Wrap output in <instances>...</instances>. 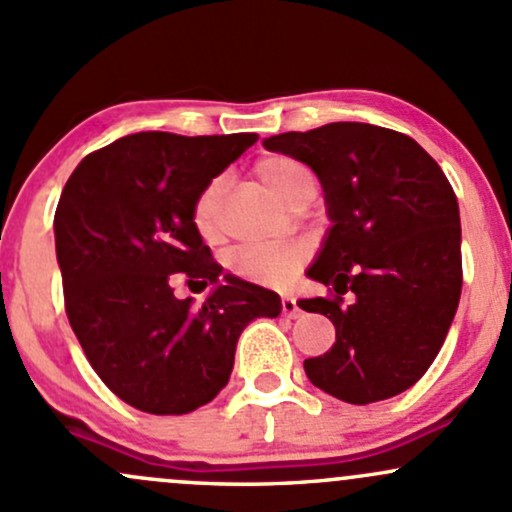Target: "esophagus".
Here are the masks:
<instances>
[{"mask_svg": "<svg viewBox=\"0 0 512 512\" xmlns=\"http://www.w3.org/2000/svg\"><path fill=\"white\" fill-rule=\"evenodd\" d=\"M282 313H284V316H289V318L301 316V308H299V303H296V299H291V296H284V299H282Z\"/></svg>", "mask_w": 512, "mask_h": 512, "instance_id": "obj_1", "label": "esophagus"}]
</instances>
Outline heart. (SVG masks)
I'll use <instances>...</instances> for the list:
<instances>
[{
  "label": "heart",
  "instance_id": "1",
  "mask_svg": "<svg viewBox=\"0 0 512 512\" xmlns=\"http://www.w3.org/2000/svg\"><path fill=\"white\" fill-rule=\"evenodd\" d=\"M257 177L286 206L299 196L316 189V179L299 160L284 155H272L257 162ZM218 206H221V182L206 184L196 196L192 221L201 238H213L218 230ZM303 262V252L294 245H250L240 247L230 257V269L240 279L260 286H284L294 279Z\"/></svg>",
  "mask_w": 512,
  "mask_h": 512
}]
</instances>
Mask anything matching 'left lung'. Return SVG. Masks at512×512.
Instances as JSON below:
<instances>
[{
	"mask_svg": "<svg viewBox=\"0 0 512 512\" xmlns=\"http://www.w3.org/2000/svg\"><path fill=\"white\" fill-rule=\"evenodd\" d=\"M265 148L318 174L333 221L308 269L330 296L299 306L333 320L335 345L303 362L306 376L355 406L411 389L462 296L459 204L445 172L411 136L372 123L279 133ZM347 290L356 294L350 307Z\"/></svg>",
	"mask_w": 512,
	"mask_h": 512,
	"instance_id": "1",
	"label": "left lung"
}]
</instances>
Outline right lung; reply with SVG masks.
<instances>
[{
  "instance_id": "1",
  "label": "right lung",
  "mask_w": 512,
  "mask_h": 512,
  "mask_svg": "<svg viewBox=\"0 0 512 512\" xmlns=\"http://www.w3.org/2000/svg\"><path fill=\"white\" fill-rule=\"evenodd\" d=\"M257 133L177 136L145 131L89 153L55 209L65 311L84 355L121 401L153 415L192 413L233 372L250 320L282 313L274 291L226 274L192 221L196 196ZM174 273L214 291L177 300Z\"/></svg>"
}]
</instances>
